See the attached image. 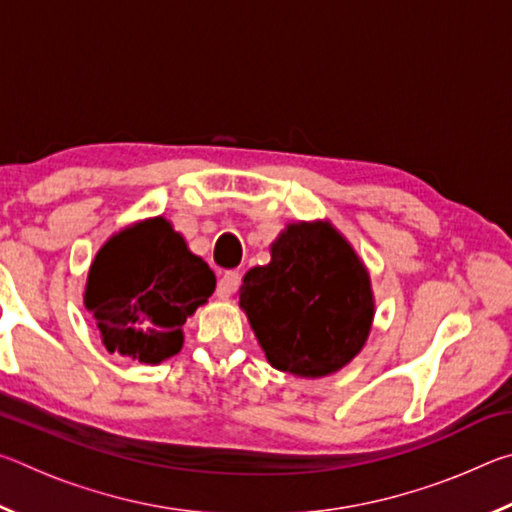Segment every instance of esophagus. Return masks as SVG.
<instances>
[{
  "label": "esophagus",
  "instance_id": "1",
  "mask_svg": "<svg viewBox=\"0 0 512 512\" xmlns=\"http://www.w3.org/2000/svg\"><path fill=\"white\" fill-rule=\"evenodd\" d=\"M239 280H241V275H239L237 271H225V273L221 275L219 284H216V296H219L221 300H228V298L232 296V293L237 291Z\"/></svg>",
  "mask_w": 512,
  "mask_h": 512
}]
</instances>
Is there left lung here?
Returning <instances> with one entry per match:
<instances>
[{"label":"left lung","mask_w":512,"mask_h":512,"mask_svg":"<svg viewBox=\"0 0 512 512\" xmlns=\"http://www.w3.org/2000/svg\"><path fill=\"white\" fill-rule=\"evenodd\" d=\"M239 305L268 363L298 377L350 363L375 314L366 268L327 221L289 225L271 246V264L246 273Z\"/></svg>","instance_id":"obj_1"}]
</instances>
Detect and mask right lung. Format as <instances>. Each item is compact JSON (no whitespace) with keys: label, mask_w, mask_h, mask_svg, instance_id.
<instances>
[{"label":"right lung","mask_w":512,"mask_h":512,"mask_svg":"<svg viewBox=\"0 0 512 512\" xmlns=\"http://www.w3.org/2000/svg\"><path fill=\"white\" fill-rule=\"evenodd\" d=\"M216 277L171 223L149 219L112 237L94 257L85 307L108 352L160 363L183 348V327L214 293Z\"/></svg>","instance_id":"1"}]
</instances>
